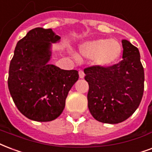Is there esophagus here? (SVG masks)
I'll list each match as a JSON object with an SVG mask.
<instances>
[{
  "instance_id": "1",
  "label": "esophagus",
  "mask_w": 152,
  "mask_h": 152,
  "mask_svg": "<svg viewBox=\"0 0 152 152\" xmlns=\"http://www.w3.org/2000/svg\"><path fill=\"white\" fill-rule=\"evenodd\" d=\"M79 76H80V78H81V79L84 78V71H82V70H80V71H79Z\"/></svg>"
}]
</instances>
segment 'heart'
<instances>
[{
  "label": "heart",
  "mask_w": 152,
  "mask_h": 152,
  "mask_svg": "<svg viewBox=\"0 0 152 152\" xmlns=\"http://www.w3.org/2000/svg\"><path fill=\"white\" fill-rule=\"evenodd\" d=\"M121 51L120 44L115 40L98 39L80 46L81 55L85 58L93 59L97 66L104 68H109L116 63Z\"/></svg>",
  "instance_id": "b5f03b06"
}]
</instances>
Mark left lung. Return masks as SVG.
Returning <instances> with one entry per match:
<instances>
[{
	"instance_id": "8db88e82",
	"label": "left lung",
	"mask_w": 152,
	"mask_h": 152,
	"mask_svg": "<svg viewBox=\"0 0 152 152\" xmlns=\"http://www.w3.org/2000/svg\"><path fill=\"white\" fill-rule=\"evenodd\" d=\"M123 60L104 68L84 69L88 83V107L91 115L104 124H119L137 109L143 97L144 71L140 52L127 40H122Z\"/></svg>"
}]
</instances>
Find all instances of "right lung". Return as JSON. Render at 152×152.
I'll list each match as a JSON object with an SVG mask.
<instances>
[{
	"instance_id": "add662e5",
	"label": "right lung",
	"mask_w": 152,
	"mask_h": 152,
	"mask_svg": "<svg viewBox=\"0 0 152 152\" xmlns=\"http://www.w3.org/2000/svg\"><path fill=\"white\" fill-rule=\"evenodd\" d=\"M52 28L30 30L17 44L9 65L8 86L14 104L29 120L52 121L62 113L65 99L78 80L76 70L48 64L52 44L60 42Z\"/></svg>"
}]
</instances>
